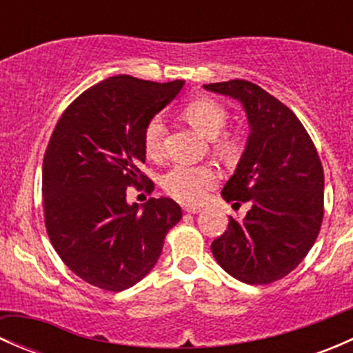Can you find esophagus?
<instances>
[{"label":"esophagus","instance_id":"34e87169","mask_svg":"<svg viewBox=\"0 0 353 353\" xmlns=\"http://www.w3.org/2000/svg\"><path fill=\"white\" fill-rule=\"evenodd\" d=\"M183 210L186 213H199V212H201V208H199V206H194V205H184Z\"/></svg>","mask_w":353,"mask_h":353}]
</instances>
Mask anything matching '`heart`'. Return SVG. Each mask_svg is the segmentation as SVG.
Returning <instances> with one entry per match:
<instances>
[{"mask_svg":"<svg viewBox=\"0 0 353 353\" xmlns=\"http://www.w3.org/2000/svg\"><path fill=\"white\" fill-rule=\"evenodd\" d=\"M184 116L191 126L205 134L206 138H216L229 123V110L213 99H196L184 108ZM165 124L160 116H152L143 128V147L148 157L157 159L162 154ZM216 150L223 155H232L237 141L232 134H222L216 140ZM219 181V174L210 165H188L176 163L162 177L167 193L186 203H196L205 198Z\"/></svg>","mask_w":353,"mask_h":353,"instance_id":"1","label":"heart"}]
</instances>
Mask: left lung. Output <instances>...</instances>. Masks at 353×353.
Returning a JSON list of instances; mask_svg holds the SVG:
<instances>
[{"instance_id": "1", "label": "left lung", "mask_w": 353, "mask_h": 353, "mask_svg": "<svg viewBox=\"0 0 353 353\" xmlns=\"http://www.w3.org/2000/svg\"><path fill=\"white\" fill-rule=\"evenodd\" d=\"M229 95L248 116V145L222 190L225 201H249L243 220L230 216L212 243L216 263L249 285L288 275L318 239L325 213V174L311 137L285 104L248 80L205 85Z\"/></svg>"}]
</instances>
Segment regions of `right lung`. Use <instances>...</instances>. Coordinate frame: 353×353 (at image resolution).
<instances>
[{
    "label": "right lung",
    "mask_w": 353,
    "mask_h": 353,
    "mask_svg": "<svg viewBox=\"0 0 353 353\" xmlns=\"http://www.w3.org/2000/svg\"><path fill=\"white\" fill-rule=\"evenodd\" d=\"M183 85L117 74L78 95L56 123L42 163L46 230L63 263L90 285L121 292L140 282L183 216L170 198H150L143 210L126 201L131 186L154 191L140 170L143 128Z\"/></svg>",
    "instance_id": "1"
}]
</instances>
